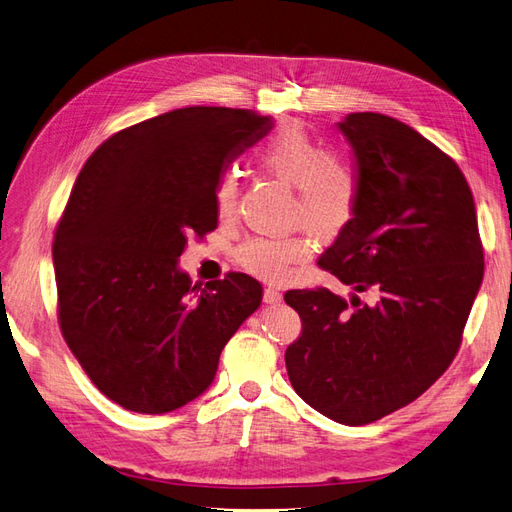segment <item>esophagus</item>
Here are the masks:
<instances>
[{
  "label": "esophagus",
  "instance_id": "esophagus-1",
  "mask_svg": "<svg viewBox=\"0 0 512 512\" xmlns=\"http://www.w3.org/2000/svg\"><path fill=\"white\" fill-rule=\"evenodd\" d=\"M263 301L265 303H280L282 301V293L280 291H276V288H272V286H268V288H263Z\"/></svg>",
  "mask_w": 512,
  "mask_h": 512
}]
</instances>
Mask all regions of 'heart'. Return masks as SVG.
I'll list each match as a JSON object with an SVG mask.
<instances>
[{"label": "heart", "mask_w": 512, "mask_h": 512, "mask_svg": "<svg viewBox=\"0 0 512 512\" xmlns=\"http://www.w3.org/2000/svg\"><path fill=\"white\" fill-rule=\"evenodd\" d=\"M255 165L286 186H293L291 224L301 230L286 236L244 240L236 261L242 270L265 282H282L293 268L314 253V234L322 242L341 238L358 219L362 205V173L355 163L326 146L301 125L276 129L255 148ZM240 184L234 171L217 177L213 205L219 219L236 213Z\"/></svg>", "instance_id": "1"}]
</instances>
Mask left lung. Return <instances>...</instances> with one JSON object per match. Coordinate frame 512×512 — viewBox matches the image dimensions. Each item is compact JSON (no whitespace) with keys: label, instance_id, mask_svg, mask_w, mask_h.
<instances>
[{"label":"left lung","instance_id":"obj_1","mask_svg":"<svg viewBox=\"0 0 512 512\" xmlns=\"http://www.w3.org/2000/svg\"><path fill=\"white\" fill-rule=\"evenodd\" d=\"M339 129L362 173V205L318 265L376 301L288 291L303 328L284 362L303 402L358 427L448 370L483 280V244L473 192L446 152L379 113H351Z\"/></svg>","mask_w":512,"mask_h":512}]
</instances>
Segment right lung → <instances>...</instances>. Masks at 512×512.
<instances>
[{
  "label": "right lung",
  "instance_id": "1",
  "mask_svg": "<svg viewBox=\"0 0 512 512\" xmlns=\"http://www.w3.org/2000/svg\"><path fill=\"white\" fill-rule=\"evenodd\" d=\"M270 129L244 108H177L117 131L77 175L52 247L58 322L121 408L165 414L192 402L261 305L255 278L192 286L177 259L190 236L217 228V177Z\"/></svg>",
  "mask_w": 512,
  "mask_h": 512
}]
</instances>
